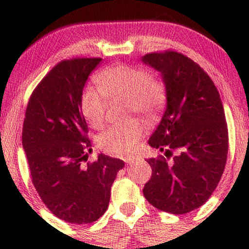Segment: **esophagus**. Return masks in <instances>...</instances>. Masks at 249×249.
<instances>
[{
	"label": "esophagus",
	"mask_w": 249,
	"mask_h": 249,
	"mask_svg": "<svg viewBox=\"0 0 249 249\" xmlns=\"http://www.w3.org/2000/svg\"><path fill=\"white\" fill-rule=\"evenodd\" d=\"M124 160H125V162H127V164H131V162H133L134 160H136V158H134V157H128V158H125Z\"/></svg>",
	"instance_id": "obj_1"
}]
</instances>
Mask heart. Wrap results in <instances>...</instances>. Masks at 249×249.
<instances>
[{
  "instance_id": "1",
  "label": "heart",
  "mask_w": 249,
  "mask_h": 249,
  "mask_svg": "<svg viewBox=\"0 0 249 249\" xmlns=\"http://www.w3.org/2000/svg\"><path fill=\"white\" fill-rule=\"evenodd\" d=\"M95 82L99 90L89 88L81 98L83 115L93 128L104 124L107 99L125 98L128 112L134 111L150 118L158 116L166 107L167 88L164 79L142 67H107L97 73ZM145 132L146 126L141 119H131L103 132L98 137V145L107 153L126 156L136 150Z\"/></svg>"
}]
</instances>
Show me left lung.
I'll list each match as a JSON object with an SVG mask.
<instances>
[{
	"label": "left lung",
	"instance_id": "8db88e82",
	"mask_svg": "<svg viewBox=\"0 0 249 249\" xmlns=\"http://www.w3.org/2000/svg\"><path fill=\"white\" fill-rule=\"evenodd\" d=\"M159 70L167 107L148 144L165 156L147 159L152 174L142 193L164 212L185 214L207 201L224 173L228 128L219 91L201 67L176 50L146 53Z\"/></svg>",
	"mask_w": 249,
	"mask_h": 249
}]
</instances>
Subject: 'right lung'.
<instances>
[{
	"mask_svg": "<svg viewBox=\"0 0 249 249\" xmlns=\"http://www.w3.org/2000/svg\"><path fill=\"white\" fill-rule=\"evenodd\" d=\"M102 58L63 59L31 93L25 110L22 145L39 198L57 218L90 224L105 213L121 159L99 154L88 160L91 141L82 112L85 82Z\"/></svg>",
	"mask_w": 249,
	"mask_h": 249,
	"instance_id": "1",
	"label": "right lung"
}]
</instances>
